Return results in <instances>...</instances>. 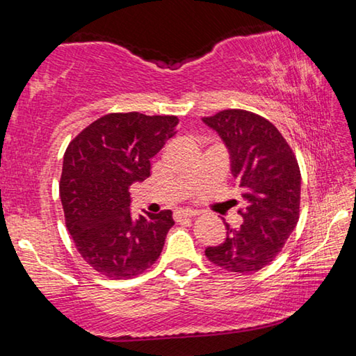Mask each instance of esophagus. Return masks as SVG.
I'll return each mask as SVG.
<instances>
[{
  "instance_id": "34e87169",
  "label": "esophagus",
  "mask_w": 356,
  "mask_h": 356,
  "mask_svg": "<svg viewBox=\"0 0 356 356\" xmlns=\"http://www.w3.org/2000/svg\"><path fill=\"white\" fill-rule=\"evenodd\" d=\"M196 215H200V212H197V210H190V209L177 210V212L174 213V218L179 221V220H182V218H191V216H196Z\"/></svg>"
}]
</instances>
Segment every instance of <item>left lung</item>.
Segmentation results:
<instances>
[{
	"mask_svg": "<svg viewBox=\"0 0 356 356\" xmlns=\"http://www.w3.org/2000/svg\"><path fill=\"white\" fill-rule=\"evenodd\" d=\"M225 143L231 172L242 190V226L226 225V238L206 248L212 264L234 273H254L278 256L300 215L301 176L291 146L259 114L225 110L202 118Z\"/></svg>",
	"mask_w": 356,
	"mask_h": 356,
	"instance_id": "left-lung-1",
	"label": "left lung"
}]
</instances>
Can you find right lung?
<instances>
[{"label":"right lung","instance_id":"add662e5","mask_svg":"<svg viewBox=\"0 0 356 356\" xmlns=\"http://www.w3.org/2000/svg\"><path fill=\"white\" fill-rule=\"evenodd\" d=\"M176 116L111 113L94 120L64 154L59 196L81 257L125 280L155 264L174 226L171 210L130 213V185L150 176V159L177 134Z\"/></svg>","mask_w":356,"mask_h":356}]
</instances>
